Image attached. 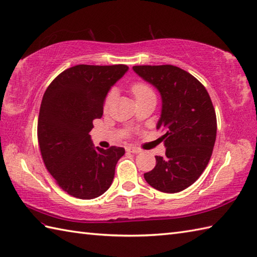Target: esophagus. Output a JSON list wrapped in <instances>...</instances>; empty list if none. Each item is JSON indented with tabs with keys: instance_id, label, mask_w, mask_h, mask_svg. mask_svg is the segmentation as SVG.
Wrapping results in <instances>:
<instances>
[{
	"instance_id": "obj_1",
	"label": "esophagus",
	"mask_w": 257,
	"mask_h": 257,
	"mask_svg": "<svg viewBox=\"0 0 257 257\" xmlns=\"http://www.w3.org/2000/svg\"><path fill=\"white\" fill-rule=\"evenodd\" d=\"M125 150H127V152H129V153H133V154H139L140 152H142V150L136 148V147H127V148H125Z\"/></svg>"
}]
</instances>
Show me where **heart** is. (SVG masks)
Instances as JSON below:
<instances>
[{
  "label": "heart",
  "mask_w": 257,
  "mask_h": 257,
  "mask_svg": "<svg viewBox=\"0 0 257 257\" xmlns=\"http://www.w3.org/2000/svg\"><path fill=\"white\" fill-rule=\"evenodd\" d=\"M132 93L134 94V97L136 99V101H142L144 99H147L150 97H156L154 89L150 87L148 83L145 82H136L132 85ZM115 97V92L114 90H110V91L107 93L103 101V110L104 111H108V110L111 108L112 102Z\"/></svg>",
  "instance_id": "1"
}]
</instances>
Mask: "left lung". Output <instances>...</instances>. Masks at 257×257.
<instances>
[{
    "instance_id": "left-lung-1",
    "label": "left lung",
    "mask_w": 257,
    "mask_h": 257,
    "mask_svg": "<svg viewBox=\"0 0 257 257\" xmlns=\"http://www.w3.org/2000/svg\"><path fill=\"white\" fill-rule=\"evenodd\" d=\"M134 70L159 90L163 99L157 129L165 130L164 157L144 177L163 193H178L193 185L212 157L217 120L207 90L194 75L172 64L135 65Z\"/></svg>"
}]
</instances>
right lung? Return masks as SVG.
Listing matches in <instances>:
<instances>
[{
  "label": "right lung",
  "mask_w": 257,
  "mask_h": 257,
  "mask_svg": "<svg viewBox=\"0 0 257 257\" xmlns=\"http://www.w3.org/2000/svg\"><path fill=\"white\" fill-rule=\"evenodd\" d=\"M128 70L124 64H79L64 70L43 94L38 143L45 168L65 193L99 197L111 186L124 148H94L89 133L103 113L105 94Z\"/></svg>",
  "instance_id": "add662e5"
}]
</instances>
